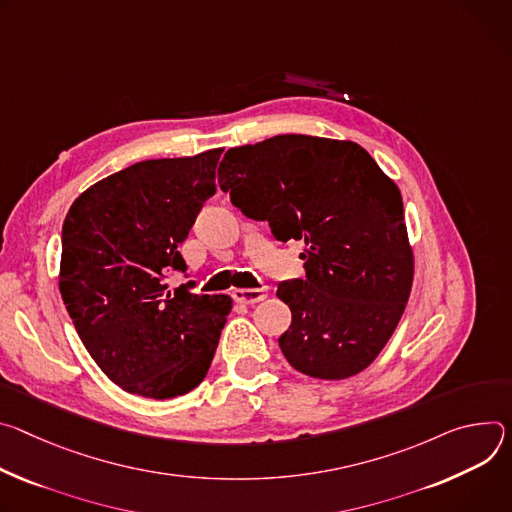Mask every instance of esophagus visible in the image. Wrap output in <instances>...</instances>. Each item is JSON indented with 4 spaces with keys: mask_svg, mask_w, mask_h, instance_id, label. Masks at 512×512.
<instances>
[{
    "mask_svg": "<svg viewBox=\"0 0 512 512\" xmlns=\"http://www.w3.org/2000/svg\"><path fill=\"white\" fill-rule=\"evenodd\" d=\"M234 301L242 303V305H254V303H260L266 299V289H236L232 293Z\"/></svg>",
    "mask_w": 512,
    "mask_h": 512,
    "instance_id": "esophagus-1",
    "label": "esophagus"
}]
</instances>
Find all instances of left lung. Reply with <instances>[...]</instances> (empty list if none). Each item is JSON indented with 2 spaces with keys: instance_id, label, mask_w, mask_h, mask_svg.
Listing matches in <instances>:
<instances>
[{
  "instance_id": "8db88e82",
  "label": "left lung",
  "mask_w": 512,
  "mask_h": 512,
  "mask_svg": "<svg viewBox=\"0 0 512 512\" xmlns=\"http://www.w3.org/2000/svg\"><path fill=\"white\" fill-rule=\"evenodd\" d=\"M219 187L278 242H305V278L278 282L293 321L278 337L289 364L313 378L362 372L399 325L413 250L396 187L356 142L303 134L230 148Z\"/></svg>"
}]
</instances>
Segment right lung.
<instances>
[{
    "label": "right lung",
    "instance_id": "add662e5",
    "mask_svg": "<svg viewBox=\"0 0 512 512\" xmlns=\"http://www.w3.org/2000/svg\"><path fill=\"white\" fill-rule=\"evenodd\" d=\"M221 152L136 162L81 193L63 223L59 289L81 342L111 382L146 399L201 384L232 309L191 282L166 285L187 272L179 246L217 191Z\"/></svg>",
    "mask_w": 512,
    "mask_h": 512
}]
</instances>
